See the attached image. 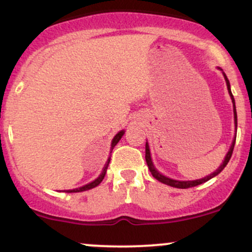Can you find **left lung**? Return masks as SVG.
<instances>
[{
    "mask_svg": "<svg viewBox=\"0 0 252 252\" xmlns=\"http://www.w3.org/2000/svg\"><path fill=\"white\" fill-rule=\"evenodd\" d=\"M224 77H225V80H226V84H227L228 94H230L231 98H232V103H233V114H235V123H236V128H237V112H236L235 99H233L232 92H231V89H230V83H228V80H227L226 76H225V73H224ZM235 143H236V138H235V140H233L232 146H231L230 150H228V153L226 154V156H225L224 162L221 163V166L219 167V168L217 169L215 173H212V174H210L209 176H206V178H204V179H199V180H194V181H178V180H173V179H169V178H167V176H164V175H162V174H160V173H158V170H156V169L154 168V166H153L152 158H150V152H149V146H148V143H146V161H147V164H148V168H149V170H150V173H152V175L154 176V178L156 179V180H158L160 182H162V184L168 185V186L175 187V189H189V187H194V186H198V185L204 184V182L209 181L210 179H212L213 176L218 175L219 173H220L221 170L225 168V166H226L228 161H230L231 155H232V152H233V148H235Z\"/></svg>",
    "mask_w": 252,
    "mask_h": 252,
    "instance_id": "8db88e82",
    "label": "left lung"
}]
</instances>
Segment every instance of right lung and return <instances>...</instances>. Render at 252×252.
Listing matches in <instances>:
<instances>
[{
	"instance_id": "add662e5",
	"label": "right lung",
	"mask_w": 252,
	"mask_h": 252,
	"mask_svg": "<svg viewBox=\"0 0 252 252\" xmlns=\"http://www.w3.org/2000/svg\"><path fill=\"white\" fill-rule=\"evenodd\" d=\"M123 134H124V131H123V130H122V131H120V132H118V134H117L116 136H115V137H114V140H112V143H111V150L114 149V147L116 146V144L118 143V141L121 140V137H122ZM109 162H110V158H109L108 162H106V164H105V167H104V169H103L102 174H100L99 176H98V178L96 179V180H94V181H92V182H90V184L85 185V186H83V187H79V189H68V190H65V193H77V192H83V190H88V189H94V187L98 186V185H99L100 182L103 181L104 176H105V173H106V169H108Z\"/></svg>"
}]
</instances>
